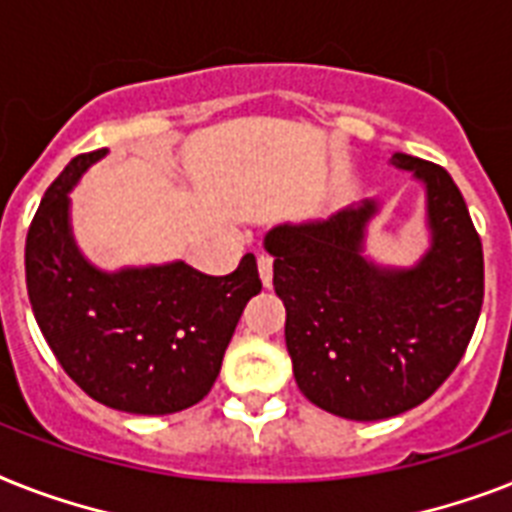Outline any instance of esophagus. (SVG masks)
<instances>
[{"mask_svg":"<svg viewBox=\"0 0 512 512\" xmlns=\"http://www.w3.org/2000/svg\"><path fill=\"white\" fill-rule=\"evenodd\" d=\"M257 270H260V278H263L265 286L273 284V257L268 255L257 257Z\"/></svg>","mask_w":512,"mask_h":512,"instance_id":"esophagus-1","label":"esophagus"}]
</instances>
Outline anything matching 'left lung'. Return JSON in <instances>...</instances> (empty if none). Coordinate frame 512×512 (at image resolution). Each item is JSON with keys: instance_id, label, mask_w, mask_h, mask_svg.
I'll return each mask as SVG.
<instances>
[{"instance_id": "left-lung-1", "label": "left lung", "mask_w": 512, "mask_h": 512, "mask_svg": "<svg viewBox=\"0 0 512 512\" xmlns=\"http://www.w3.org/2000/svg\"><path fill=\"white\" fill-rule=\"evenodd\" d=\"M392 165L426 189L431 242L410 268L365 257L378 199L265 234L299 392L350 421L429 400L458 368L484 302L481 239L450 173L402 152Z\"/></svg>"}]
</instances>
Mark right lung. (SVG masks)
<instances>
[{"label": "right lung", "mask_w": 512, "mask_h": 512, "mask_svg": "<svg viewBox=\"0 0 512 512\" xmlns=\"http://www.w3.org/2000/svg\"><path fill=\"white\" fill-rule=\"evenodd\" d=\"M107 149L78 155L47 189L26 239V286L41 334L73 381L112 410L168 415L220 373L242 310L263 284L255 255L228 276L184 260L102 270L73 239L70 191Z\"/></svg>", "instance_id": "add662e5"}]
</instances>
